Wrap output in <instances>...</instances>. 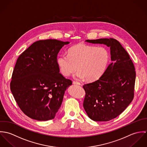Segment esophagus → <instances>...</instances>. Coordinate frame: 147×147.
<instances>
[{"label": "esophagus", "mask_w": 147, "mask_h": 147, "mask_svg": "<svg viewBox=\"0 0 147 147\" xmlns=\"http://www.w3.org/2000/svg\"><path fill=\"white\" fill-rule=\"evenodd\" d=\"M72 83H73V84H76V85H81V84H80V83H79V82H75V81H74V82H72Z\"/></svg>", "instance_id": "34e87169"}]
</instances>
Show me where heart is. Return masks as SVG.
<instances>
[{"label":"heart","mask_w":147,"mask_h":147,"mask_svg":"<svg viewBox=\"0 0 147 147\" xmlns=\"http://www.w3.org/2000/svg\"><path fill=\"white\" fill-rule=\"evenodd\" d=\"M109 59V53L105 48L80 43L69 48L68 55H60L57 62L63 76H69L78 68L76 78H86L93 82L102 75Z\"/></svg>","instance_id":"b5f03b06"}]
</instances>
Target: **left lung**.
I'll use <instances>...</instances> for the list:
<instances>
[{
	"label": "left lung",
	"instance_id": "8db88e82",
	"mask_svg": "<svg viewBox=\"0 0 147 147\" xmlns=\"http://www.w3.org/2000/svg\"><path fill=\"white\" fill-rule=\"evenodd\" d=\"M85 41L110 47L111 63L98 80L83 86V106L88 117L94 121H109L120 115L134 98L135 67L128 53L117 40Z\"/></svg>",
	"mask_w": 147,
	"mask_h": 147
}]
</instances>
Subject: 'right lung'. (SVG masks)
Wrapping results in <instances>:
<instances>
[{
	"instance_id": "obj_1",
	"label": "right lung",
	"mask_w": 147,
	"mask_h": 147,
	"mask_svg": "<svg viewBox=\"0 0 147 147\" xmlns=\"http://www.w3.org/2000/svg\"><path fill=\"white\" fill-rule=\"evenodd\" d=\"M68 43L40 40L18 58L10 88L18 105L29 118L40 121L53 119L61 106L65 91L72 82L59 73L57 55Z\"/></svg>"
}]
</instances>
